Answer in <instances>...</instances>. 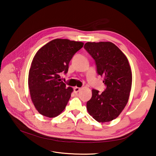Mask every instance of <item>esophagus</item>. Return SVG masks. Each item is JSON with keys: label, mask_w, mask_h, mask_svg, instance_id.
I'll return each mask as SVG.
<instances>
[{"label": "esophagus", "mask_w": 156, "mask_h": 156, "mask_svg": "<svg viewBox=\"0 0 156 156\" xmlns=\"http://www.w3.org/2000/svg\"><path fill=\"white\" fill-rule=\"evenodd\" d=\"M80 90H81V88L75 87V88H74V92H75V93H78V92L80 91Z\"/></svg>", "instance_id": "esophagus-1"}]
</instances>
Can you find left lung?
I'll return each mask as SVG.
<instances>
[{"mask_svg":"<svg viewBox=\"0 0 156 156\" xmlns=\"http://www.w3.org/2000/svg\"><path fill=\"white\" fill-rule=\"evenodd\" d=\"M84 48L95 61L97 73L104 78L106 85L101 94L92 90L87 109L98 122L111 121L128 103L132 84V69L126 55L112 42H88Z\"/></svg>","mask_w":156,"mask_h":156,"instance_id":"8db88e82","label":"left lung"}]
</instances>
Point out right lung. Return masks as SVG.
I'll return each mask as SVG.
<instances>
[{
    "label": "right lung",
    "mask_w": 156,
    "mask_h": 156,
    "mask_svg": "<svg viewBox=\"0 0 156 156\" xmlns=\"http://www.w3.org/2000/svg\"><path fill=\"white\" fill-rule=\"evenodd\" d=\"M83 45L81 42L56 38L35 55L29 70L28 87L31 101L40 114L54 118L66 108L73 89L66 88L60 73L68 72L73 56Z\"/></svg>",
    "instance_id": "add662e5"
}]
</instances>
